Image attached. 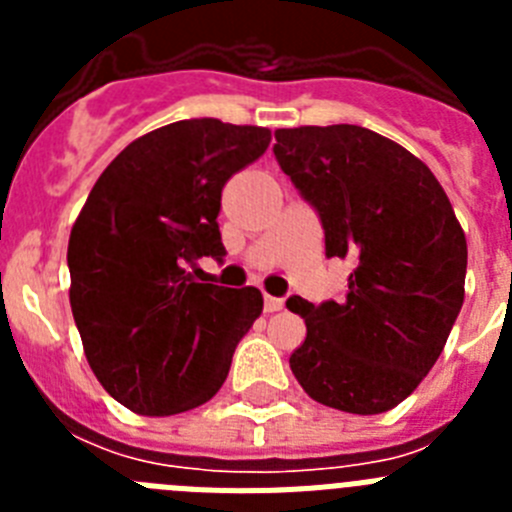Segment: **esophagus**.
<instances>
[{"label": "esophagus", "mask_w": 512, "mask_h": 512, "mask_svg": "<svg viewBox=\"0 0 512 512\" xmlns=\"http://www.w3.org/2000/svg\"><path fill=\"white\" fill-rule=\"evenodd\" d=\"M284 307V300L282 297H271V295H266L264 297V310L266 312H279Z\"/></svg>", "instance_id": "obj_1"}]
</instances>
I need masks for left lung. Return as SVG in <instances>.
I'll return each instance as SVG.
<instances>
[{
  "label": "left lung",
  "mask_w": 512,
  "mask_h": 512,
  "mask_svg": "<svg viewBox=\"0 0 512 512\" xmlns=\"http://www.w3.org/2000/svg\"><path fill=\"white\" fill-rule=\"evenodd\" d=\"M279 166L318 212L325 256L348 259L346 297H289L307 336L289 366L320 405L387 413L431 372L464 302L467 238L413 153L359 125L274 133Z\"/></svg>",
  "instance_id": "obj_1"
}]
</instances>
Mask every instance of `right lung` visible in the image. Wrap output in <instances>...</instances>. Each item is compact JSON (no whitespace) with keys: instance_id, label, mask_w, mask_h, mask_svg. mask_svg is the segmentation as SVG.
<instances>
[{"instance_id":"add662e5","label":"right lung","mask_w":512,"mask_h":512,"mask_svg":"<svg viewBox=\"0 0 512 512\" xmlns=\"http://www.w3.org/2000/svg\"><path fill=\"white\" fill-rule=\"evenodd\" d=\"M269 140L215 117L171 122L133 140L76 217L71 312L94 377L133 413L161 418L215 397L264 310L256 287L202 284L189 266L223 261V187Z\"/></svg>"}]
</instances>
